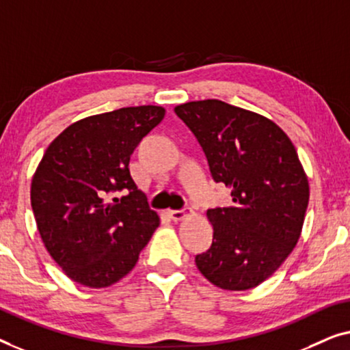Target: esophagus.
Segmentation results:
<instances>
[{
    "label": "esophagus",
    "instance_id": "34e87169",
    "mask_svg": "<svg viewBox=\"0 0 350 350\" xmlns=\"http://www.w3.org/2000/svg\"><path fill=\"white\" fill-rule=\"evenodd\" d=\"M170 215L171 219L173 220H182L185 217V215H189V214H191V209H179V211H168V213H166Z\"/></svg>",
    "mask_w": 350,
    "mask_h": 350
}]
</instances>
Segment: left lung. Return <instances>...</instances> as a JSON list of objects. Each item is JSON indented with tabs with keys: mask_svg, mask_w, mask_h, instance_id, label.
Here are the masks:
<instances>
[{
	"mask_svg": "<svg viewBox=\"0 0 350 350\" xmlns=\"http://www.w3.org/2000/svg\"><path fill=\"white\" fill-rule=\"evenodd\" d=\"M208 159L233 206L208 209L214 238L195 263L224 290H249L285 262L301 234L308 176L288 136L267 117L220 100L174 107Z\"/></svg>",
	"mask_w": 350,
	"mask_h": 350,
	"instance_id": "left-lung-1",
	"label": "left lung"
}]
</instances>
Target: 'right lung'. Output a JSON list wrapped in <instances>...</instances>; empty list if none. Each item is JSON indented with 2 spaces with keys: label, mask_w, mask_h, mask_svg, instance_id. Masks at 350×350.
<instances>
[{
  "label": "right lung",
  "mask_w": 350,
  "mask_h": 350,
  "mask_svg": "<svg viewBox=\"0 0 350 350\" xmlns=\"http://www.w3.org/2000/svg\"><path fill=\"white\" fill-rule=\"evenodd\" d=\"M161 106L90 116L51 142L31 180V208L47 252L68 278L109 287L135 268L160 224L128 163L163 120Z\"/></svg>",
  "instance_id": "obj_1"
}]
</instances>
